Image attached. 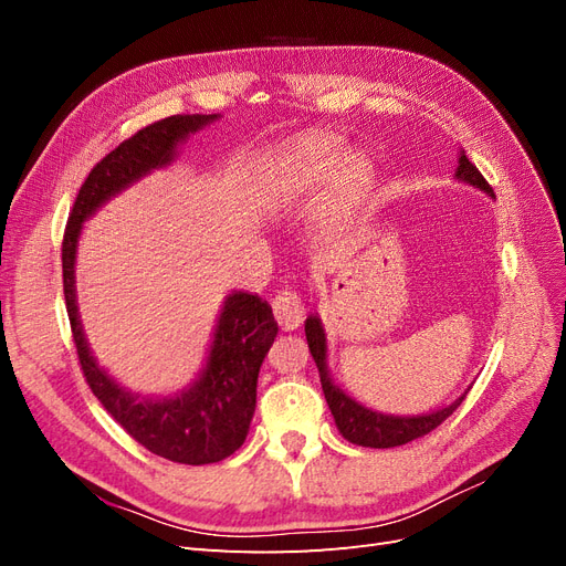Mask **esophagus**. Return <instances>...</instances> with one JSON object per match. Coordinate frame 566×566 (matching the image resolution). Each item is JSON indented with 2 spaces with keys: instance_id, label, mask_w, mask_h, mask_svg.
Segmentation results:
<instances>
[{
  "instance_id": "esophagus-1",
  "label": "esophagus",
  "mask_w": 566,
  "mask_h": 566,
  "mask_svg": "<svg viewBox=\"0 0 566 566\" xmlns=\"http://www.w3.org/2000/svg\"><path fill=\"white\" fill-rule=\"evenodd\" d=\"M273 316H276L279 325L283 331H295L304 321V304L302 297L293 290H281V293L273 297Z\"/></svg>"
}]
</instances>
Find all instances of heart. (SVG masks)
<instances>
[{
    "mask_svg": "<svg viewBox=\"0 0 566 566\" xmlns=\"http://www.w3.org/2000/svg\"><path fill=\"white\" fill-rule=\"evenodd\" d=\"M342 165V144L333 136H316L290 148L273 163L266 175V196L276 205L304 202L328 186ZM368 177L364 158H352L345 167V181L349 191L361 188Z\"/></svg>",
    "mask_w": 566,
    "mask_h": 566,
    "instance_id": "obj_1",
    "label": "heart"
}]
</instances>
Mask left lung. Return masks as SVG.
<instances>
[{
  "instance_id": "8db88e82",
  "label": "left lung",
  "mask_w": 566,
  "mask_h": 566,
  "mask_svg": "<svg viewBox=\"0 0 566 566\" xmlns=\"http://www.w3.org/2000/svg\"><path fill=\"white\" fill-rule=\"evenodd\" d=\"M455 179L465 181V184L479 188V191L493 196V188L482 177V172H479V169L468 160L465 150H460ZM304 333H306V342H310V352L314 356L318 375H321V387L325 394V401H328V408L335 418L337 430L347 441L356 443V447L391 449V447H401V443L413 441L418 437L430 434L453 413V410L462 403V399H465V394H468V391L460 394L453 403L443 406L439 410H432V413H422V416L378 413V410L366 408L364 403L352 399L345 389H339L333 382L331 370H328V342H325V331H323L318 316L306 318Z\"/></svg>"
}]
</instances>
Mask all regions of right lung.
<instances>
[{"label":"right lung","mask_w":566,"mask_h":566,"mask_svg":"<svg viewBox=\"0 0 566 566\" xmlns=\"http://www.w3.org/2000/svg\"><path fill=\"white\" fill-rule=\"evenodd\" d=\"M219 115H172L129 136L96 163L80 186L63 235V295L77 358L94 397L144 449L181 465H208L229 458L248 437L256 406V375L279 335L271 306L256 295L233 290L224 300L208 364L193 385L175 397H142L117 385L96 364L82 333L75 295V256L84 221L153 169L167 167L193 132Z\"/></svg>","instance_id":"right-lung-1"}]
</instances>
